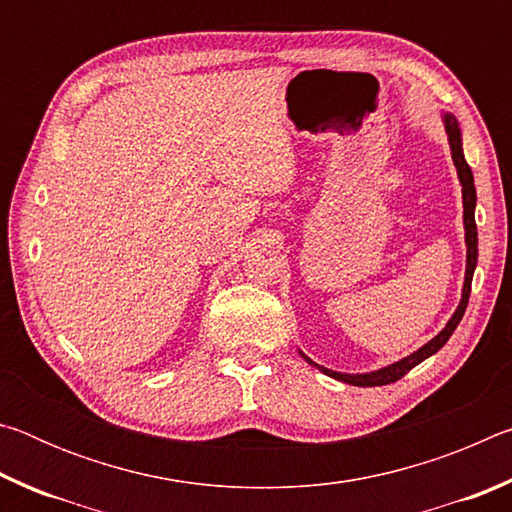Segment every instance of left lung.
Returning a JSON list of instances; mask_svg holds the SVG:
<instances>
[{"label":"left lung","mask_w":512,"mask_h":512,"mask_svg":"<svg viewBox=\"0 0 512 512\" xmlns=\"http://www.w3.org/2000/svg\"><path fill=\"white\" fill-rule=\"evenodd\" d=\"M440 119H443L445 133H447V142H449V151H452V160L456 167V176L458 183H461V194H463V228H465V248H467V257H465V280H463V291H461V302L454 309L452 318L447 320V325L440 329V332L433 336L431 341H427L415 352H411L409 357H404L395 363H388L384 368L370 370V372H357V375H350V372H336L329 370L325 366H318L316 361H311L305 352H300V357L305 359L309 366L318 368L323 375L339 379L343 384H352V386H386L393 384V381L402 379L406 372L411 368L418 366L424 359H429L436 354L443 345L449 341V336L454 334V329L461 323V318L465 314L467 300H470V289H472V277H474V268H476V259H479V235H476V221H474V210H476V187H474V176L470 164L465 162V153H463V133L461 126H458V119L452 115V112H440Z\"/></svg>","instance_id":"1"}]
</instances>
